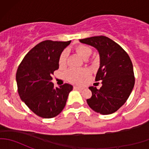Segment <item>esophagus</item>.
<instances>
[{
  "label": "esophagus",
  "instance_id": "34e87169",
  "mask_svg": "<svg viewBox=\"0 0 149 149\" xmlns=\"http://www.w3.org/2000/svg\"><path fill=\"white\" fill-rule=\"evenodd\" d=\"M74 89H76V90H82L83 89V88H81V87H79V86H74Z\"/></svg>",
  "mask_w": 149,
  "mask_h": 149
}]
</instances>
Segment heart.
Here are the masks:
<instances>
[{"mask_svg":"<svg viewBox=\"0 0 149 149\" xmlns=\"http://www.w3.org/2000/svg\"><path fill=\"white\" fill-rule=\"evenodd\" d=\"M76 50L82 58H87L90 56L91 54V47L86 45H79L76 47ZM67 59V51L64 50L61 53L59 58V65L63 66L65 65ZM90 74V71L88 69H76V68H70L67 70L64 73L65 79L70 82H74V83H79L82 80L88 76Z\"/></svg>","mask_w":149,"mask_h":149,"instance_id":"b5f03b06","label":"heart"}]
</instances>
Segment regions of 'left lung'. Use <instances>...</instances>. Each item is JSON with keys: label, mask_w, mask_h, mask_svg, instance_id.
<instances>
[{"label": "left lung", "mask_w": 149, "mask_h": 149, "mask_svg": "<svg viewBox=\"0 0 149 149\" xmlns=\"http://www.w3.org/2000/svg\"><path fill=\"white\" fill-rule=\"evenodd\" d=\"M98 50L100 65L95 81H102L100 88L90 86L92 96L87 104L96 112L109 115L125 103L135 84L133 63L127 52L118 43L105 36L79 40Z\"/></svg>", "instance_id": "obj_1"}]
</instances>
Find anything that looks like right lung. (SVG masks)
I'll use <instances>...</instances> for the list:
<instances>
[{
    "instance_id": "add662e5",
    "label": "right lung",
    "mask_w": 149,
    "mask_h": 149,
    "mask_svg": "<svg viewBox=\"0 0 149 149\" xmlns=\"http://www.w3.org/2000/svg\"><path fill=\"white\" fill-rule=\"evenodd\" d=\"M70 42H41L25 55L18 68L16 78L19 97L41 118H52L59 115L73 89L70 84L54 87L51 82V76L59 68L61 54Z\"/></svg>"
}]
</instances>
